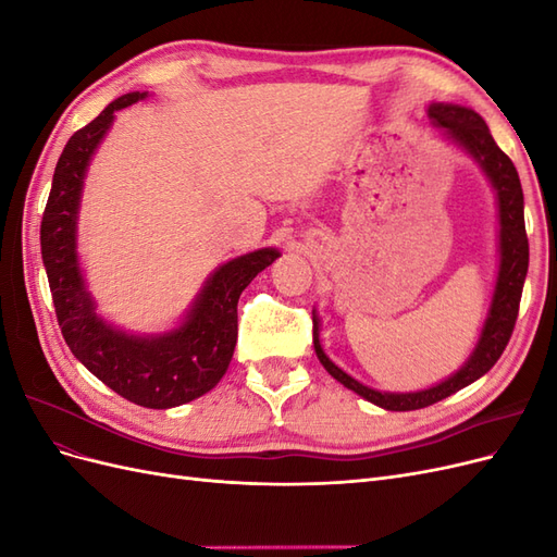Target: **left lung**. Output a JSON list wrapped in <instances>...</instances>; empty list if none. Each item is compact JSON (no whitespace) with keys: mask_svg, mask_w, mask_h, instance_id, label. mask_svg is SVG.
<instances>
[{"mask_svg":"<svg viewBox=\"0 0 557 557\" xmlns=\"http://www.w3.org/2000/svg\"><path fill=\"white\" fill-rule=\"evenodd\" d=\"M428 115L434 127L444 129L455 144H460L467 153L483 166L485 174L491 176L495 185L497 201H499V256H502L499 276L495 285L491 313H487L485 327L481 332L474 356L469 358V362L460 369L458 374H453L448 381L428 387V391H420V393H399V395L379 393V391H372V387L358 383L356 379H350L325 356L323 348H320L318 323L313 318V348H315L318 360L323 362L327 372L336 381L344 383L348 391L358 393L367 401H372L376 407H383L387 411L425 409L430 404H436L446 399L448 395L462 391L465 385L474 383L485 372H491L513 334L522 283H525L528 264H530V246H528V232H525V213H522L520 178L509 156L495 144L493 134L487 129L483 117L476 111L455 107V104H432Z\"/></svg>","mask_w":557,"mask_h":557,"instance_id":"1","label":"left lung"}]
</instances>
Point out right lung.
<instances>
[{
    "label": "right lung",
    "mask_w": 557,
    "mask_h": 557,
    "mask_svg": "<svg viewBox=\"0 0 557 557\" xmlns=\"http://www.w3.org/2000/svg\"><path fill=\"white\" fill-rule=\"evenodd\" d=\"M144 97L146 92L117 97L66 141L41 218V258L62 336L76 360L113 393L139 407L172 409L209 393L223 379L237 344L239 295L278 258V250L262 248L223 264L207 281L188 320L156 339L127 336L97 318L76 260L81 185L113 113Z\"/></svg>",
    "instance_id": "add662e5"
}]
</instances>
